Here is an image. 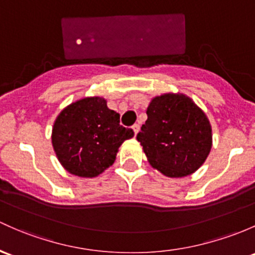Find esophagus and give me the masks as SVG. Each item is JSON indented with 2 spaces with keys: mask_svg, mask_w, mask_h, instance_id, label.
<instances>
[{
  "mask_svg": "<svg viewBox=\"0 0 255 255\" xmlns=\"http://www.w3.org/2000/svg\"><path fill=\"white\" fill-rule=\"evenodd\" d=\"M132 130H133V132H135V135H137V132L139 131V125L138 124H135L132 127Z\"/></svg>",
  "mask_w": 255,
  "mask_h": 255,
  "instance_id": "obj_1",
  "label": "esophagus"
}]
</instances>
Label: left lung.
<instances>
[{
	"label": "left lung",
	"instance_id": "obj_1",
	"mask_svg": "<svg viewBox=\"0 0 255 255\" xmlns=\"http://www.w3.org/2000/svg\"><path fill=\"white\" fill-rule=\"evenodd\" d=\"M137 141L149 164L169 177L193 174L212 149V127L196 103L182 94L150 101Z\"/></svg>",
	"mask_w": 255,
	"mask_h": 255
}]
</instances>
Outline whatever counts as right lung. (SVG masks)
I'll return each instance as SVG.
<instances>
[{
	"instance_id": "obj_1",
	"label": "right lung",
	"mask_w": 255,
	"mask_h": 255,
	"mask_svg": "<svg viewBox=\"0 0 255 255\" xmlns=\"http://www.w3.org/2000/svg\"><path fill=\"white\" fill-rule=\"evenodd\" d=\"M132 128L120 125V116L102 97H86L59 113L52 128V146L63 168L80 177L98 176L116 160Z\"/></svg>"
}]
</instances>
